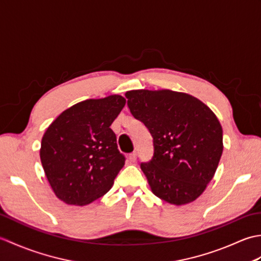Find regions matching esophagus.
Segmentation results:
<instances>
[{"label": "esophagus", "mask_w": 261, "mask_h": 261, "mask_svg": "<svg viewBox=\"0 0 261 261\" xmlns=\"http://www.w3.org/2000/svg\"><path fill=\"white\" fill-rule=\"evenodd\" d=\"M127 159H129L130 163H136V160H137V152L135 151V152L130 153L129 156H127Z\"/></svg>", "instance_id": "1"}]
</instances>
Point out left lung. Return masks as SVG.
<instances>
[{
	"label": "left lung",
	"instance_id": "obj_1",
	"mask_svg": "<svg viewBox=\"0 0 261 261\" xmlns=\"http://www.w3.org/2000/svg\"><path fill=\"white\" fill-rule=\"evenodd\" d=\"M131 114L153 138V156L140 165L151 192L174 205L188 204L212 180L223 151L222 126L207 105L170 90L125 93Z\"/></svg>",
	"mask_w": 261,
	"mask_h": 261
}]
</instances>
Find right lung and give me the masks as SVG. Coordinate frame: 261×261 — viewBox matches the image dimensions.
Instances as JSON below:
<instances>
[{
    "label": "right lung",
    "mask_w": 261,
    "mask_h": 261,
    "mask_svg": "<svg viewBox=\"0 0 261 261\" xmlns=\"http://www.w3.org/2000/svg\"><path fill=\"white\" fill-rule=\"evenodd\" d=\"M124 105L121 95L86 99L65 110L47 127L40 159L60 201L83 206L111 190L125 158L110 126Z\"/></svg>",
    "instance_id": "obj_1"
}]
</instances>
